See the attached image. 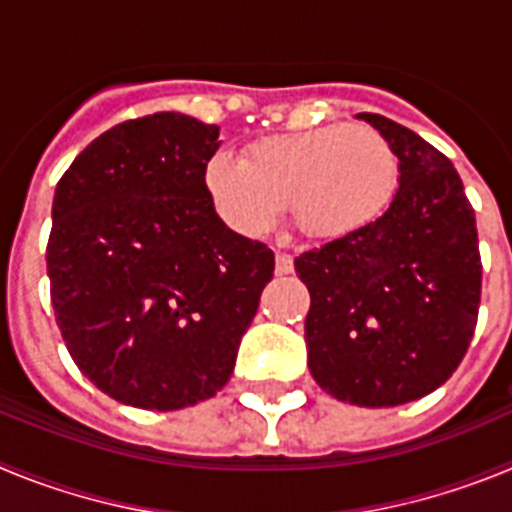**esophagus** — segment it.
I'll list each match as a JSON object with an SVG mask.
<instances>
[{
  "instance_id": "1",
  "label": "esophagus",
  "mask_w": 512,
  "mask_h": 512,
  "mask_svg": "<svg viewBox=\"0 0 512 512\" xmlns=\"http://www.w3.org/2000/svg\"><path fill=\"white\" fill-rule=\"evenodd\" d=\"M295 271V261L289 253L277 251V274H292Z\"/></svg>"
}]
</instances>
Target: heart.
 <instances>
[{"instance_id":"heart-1","label":"heart","mask_w":512,"mask_h":512,"mask_svg":"<svg viewBox=\"0 0 512 512\" xmlns=\"http://www.w3.org/2000/svg\"><path fill=\"white\" fill-rule=\"evenodd\" d=\"M400 182V158L372 125H323L261 138L243 161L215 153L205 189L225 223L266 235L289 205L307 238L330 241L364 228L387 210Z\"/></svg>"}]
</instances>
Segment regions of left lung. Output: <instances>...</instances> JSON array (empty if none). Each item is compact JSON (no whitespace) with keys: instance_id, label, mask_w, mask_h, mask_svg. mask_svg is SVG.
Instances as JSON below:
<instances>
[{"instance_id":"1","label":"left lung","mask_w":512,"mask_h":512,"mask_svg":"<svg viewBox=\"0 0 512 512\" xmlns=\"http://www.w3.org/2000/svg\"><path fill=\"white\" fill-rule=\"evenodd\" d=\"M400 158L390 207L364 228L295 259L310 292L307 366L328 395L359 408L418 400L456 372L474 336L482 264L474 210L441 151L359 112Z\"/></svg>"}]
</instances>
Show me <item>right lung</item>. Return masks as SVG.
Returning <instances> with one entry per match:
<instances>
[{
  "label": "right lung",
  "mask_w": 512,
  "mask_h": 512,
  "mask_svg": "<svg viewBox=\"0 0 512 512\" xmlns=\"http://www.w3.org/2000/svg\"><path fill=\"white\" fill-rule=\"evenodd\" d=\"M220 128L182 112L94 138L53 194L48 279L81 374L112 400L182 410L228 384L274 253L220 220L205 164Z\"/></svg>",
  "instance_id": "obj_1"
}]
</instances>
